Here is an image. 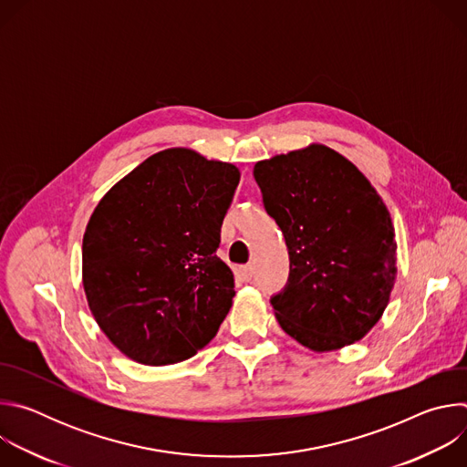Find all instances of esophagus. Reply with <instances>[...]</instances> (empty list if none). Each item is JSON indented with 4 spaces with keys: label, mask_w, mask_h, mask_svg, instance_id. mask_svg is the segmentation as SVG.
<instances>
[{
    "label": "esophagus",
    "mask_w": 467,
    "mask_h": 467,
    "mask_svg": "<svg viewBox=\"0 0 467 467\" xmlns=\"http://www.w3.org/2000/svg\"><path fill=\"white\" fill-rule=\"evenodd\" d=\"M251 277H253V268H251V265H240V268H236V279L238 281L249 283Z\"/></svg>",
    "instance_id": "esophagus-1"
}]
</instances>
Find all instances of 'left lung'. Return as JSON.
Here are the masks:
<instances>
[{"label": "left lung", "mask_w": 467, "mask_h": 467, "mask_svg": "<svg viewBox=\"0 0 467 467\" xmlns=\"http://www.w3.org/2000/svg\"><path fill=\"white\" fill-rule=\"evenodd\" d=\"M253 175L290 254L288 283L272 297L281 328L317 353L362 340L397 275L380 195L351 161L321 144L260 161Z\"/></svg>", "instance_id": "8db88e82"}]
</instances>
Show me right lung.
<instances>
[{
    "instance_id": "obj_1",
    "label": "right lung",
    "mask_w": 467,
    "mask_h": 467,
    "mask_svg": "<svg viewBox=\"0 0 467 467\" xmlns=\"http://www.w3.org/2000/svg\"><path fill=\"white\" fill-rule=\"evenodd\" d=\"M238 181L229 162L171 148L127 173L94 209L83 286L99 328L130 360L175 364L216 337L234 297L216 249Z\"/></svg>"
}]
</instances>
